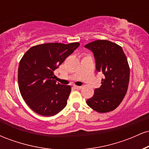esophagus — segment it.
Instances as JSON below:
<instances>
[{"label": "esophagus", "mask_w": 149, "mask_h": 149, "mask_svg": "<svg viewBox=\"0 0 149 149\" xmlns=\"http://www.w3.org/2000/svg\"><path fill=\"white\" fill-rule=\"evenodd\" d=\"M73 88H74L75 89H76V90H80V89L82 88L81 86H77V85H74L73 86Z\"/></svg>", "instance_id": "obj_1"}]
</instances>
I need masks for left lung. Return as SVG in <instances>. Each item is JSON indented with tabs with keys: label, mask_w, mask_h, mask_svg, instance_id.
<instances>
[{
	"label": "left lung",
	"mask_w": 149,
	"mask_h": 149,
	"mask_svg": "<svg viewBox=\"0 0 149 149\" xmlns=\"http://www.w3.org/2000/svg\"><path fill=\"white\" fill-rule=\"evenodd\" d=\"M85 47L94 53L96 69L104 75L102 85L95 90L87 104L95 111L108 113L116 109L127 93L130 80V66L120 46L107 40H98Z\"/></svg>",
	"instance_id": "1"
}]
</instances>
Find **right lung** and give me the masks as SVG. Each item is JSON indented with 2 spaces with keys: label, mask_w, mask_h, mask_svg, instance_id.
Masks as SVG:
<instances>
[{
  "label": "right lung",
  "mask_w": 149,
  "mask_h": 149,
  "mask_svg": "<svg viewBox=\"0 0 149 149\" xmlns=\"http://www.w3.org/2000/svg\"><path fill=\"white\" fill-rule=\"evenodd\" d=\"M79 45V42H49L33 46L24 54L18 69L19 88L34 112L53 116L66 107L71 88L56 83L54 71Z\"/></svg>",
  "instance_id": "obj_1"
}]
</instances>
